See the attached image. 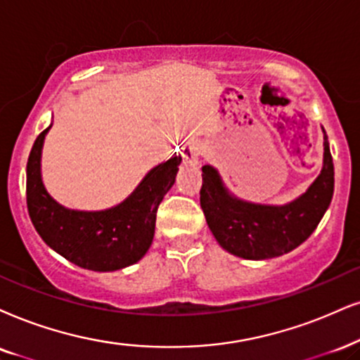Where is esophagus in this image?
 Segmentation results:
<instances>
[{
  "label": "esophagus",
  "instance_id": "obj_1",
  "mask_svg": "<svg viewBox=\"0 0 360 360\" xmlns=\"http://www.w3.org/2000/svg\"><path fill=\"white\" fill-rule=\"evenodd\" d=\"M181 156H183L184 165H195V161H198V144L195 143L186 144L183 148V153H181Z\"/></svg>",
  "mask_w": 360,
  "mask_h": 360
}]
</instances>
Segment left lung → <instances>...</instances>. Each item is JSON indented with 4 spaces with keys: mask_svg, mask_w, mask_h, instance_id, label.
Returning <instances> with one entry per match:
<instances>
[{
    "mask_svg": "<svg viewBox=\"0 0 360 360\" xmlns=\"http://www.w3.org/2000/svg\"><path fill=\"white\" fill-rule=\"evenodd\" d=\"M324 133L319 176L306 193L288 204H261L240 199L224 184L219 171L202 166L201 207L214 238L233 256L252 261L279 257L314 233L334 194V165Z\"/></svg>",
    "mask_w": 360,
    "mask_h": 360,
    "instance_id": "left-lung-1",
    "label": "left lung"
}]
</instances>
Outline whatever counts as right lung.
<instances>
[{"label":"right lung","mask_w":360,"mask_h":360,"mask_svg":"<svg viewBox=\"0 0 360 360\" xmlns=\"http://www.w3.org/2000/svg\"><path fill=\"white\" fill-rule=\"evenodd\" d=\"M53 122L36 138L26 166V202L34 229L53 251L96 272L133 266L151 248L156 212L172 188L181 156L154 166L124 201L101 211H78L59 204L44 188L41 154Z\"/></svg>","instance_id":"1"}]
</instances>
